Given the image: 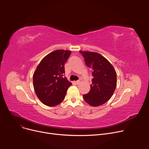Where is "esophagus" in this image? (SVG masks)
Here are the masks:
<instances>
[{"label": "esophagus", "instance_id": "1", "mask_svg": "<svg viewBox=\"0 0 149 149\" xmlns=\"http://www.w3.org/2000/svg\"><path fill=\"white\" fill-rule=\"evenodd\" d=\"M81 83V79H79V80H78V81H77L75 82V83L77 85Z\"/></svg>", "mask_w": 149, "mask_h": 149}]
</instances>
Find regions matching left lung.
<instances>
[{"label":"left lung","instance_id":"1","mask_svg":"<svg viewBox=\"0 0 149 149\" xmlns=\"http://www.w3.org/2000/svg\"><path fill=\"white\" fill-rule=\"evenodd\" d=\"M86 65L92 70L90 90L83 95L90 106L96 107L107 102L112 96L116 87V72L112 65L97 52L79 51Z\"/></svg>","mask_w":149,"mask_h":149}]
</instances>
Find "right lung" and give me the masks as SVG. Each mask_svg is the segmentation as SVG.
I'll use <instances>...</instances> for the list:
<instances>
[{"label": "right lung", "instance_id": "right-lung-1", "mask_svg": "<svg viewBox=\"0 0 149 149\" xmlns=\"http://www.w3.org/2000/svg\"><path fill=\"white\" fill-rule=\"evenodd\" d=\"M71 51L56 50L40 62L33 74V87L37 97L44 104L53 107L65 99L72 83L64 77V64Z\"/></svg>", "mask_w": 149, "mask_h": 149}]
</instances>
